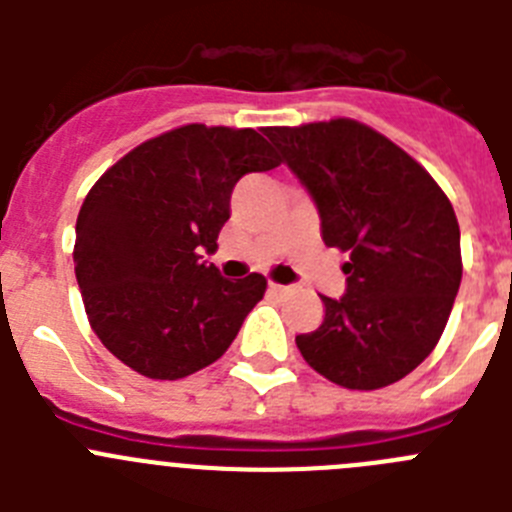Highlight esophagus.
<instances>
[{"label": "esophagus", "mask_w": 512, "mask_h": 512, "mask_svg": "<svg viewBox=\"0 0 512 512\" xmlns=\"http://www.w3.org/2000/svg\"><path fill=\"white\" fill-rule=\"evenodd\" d=\"M269 292L277 297H287L295 292V287H292V284H269Z\"/></svg>", "instance_id": "34e87169"}]
</instances>
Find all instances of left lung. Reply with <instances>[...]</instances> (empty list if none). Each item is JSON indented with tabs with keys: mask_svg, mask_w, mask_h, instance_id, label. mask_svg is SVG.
<instances>
[{
	"mask_svg": "<svg viewBox=\"0 0 512 512\" xmlns=\"http://www.w3.org/2000/svg\"><path fill=\"white\" fill-rule=\"evenodd\" d=\"M318 207L328 248L348 253L346 295L297 336L307 364L348 390L408 377L441 338L461 284L449 197L390 138L356 120L266 128Z\"/></svg>",
	"mask_w": 512,
	"mask_h": 512,
	"instance_id": "1",
	"label": "left lung"
}]
</instances>
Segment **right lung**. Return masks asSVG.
<instances>
[{"label": "right lung", "mask_w": 512, "mask_h": 512, "mask_svg": "<svg viewBox=\"0 0 512 512\" xmlns=\"http://www.w3.org/2000/svg\"><path fill=\"white\" fill-rule=\"evenodd\" d=\"M279 156L251 128L184 125L99 176L76 217L74 269L104 348L148 379H182L228 351L266 279L220 277L230 194Z\"/></svg>", "instance_id": "right-lung-1"}]
</instances>
